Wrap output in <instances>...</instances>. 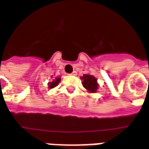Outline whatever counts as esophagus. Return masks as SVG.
I'll return each mask as SVG.
<instances>
[{"instance_id":"1","label":"esophagus","mask_w":149,"mask_h":149,"mask_svg":"<svg viewBox=\"0 0 149 149\" xmlns=\"http://www.w3.org/2000/svg\"><path fill=\"white\" fill-rule=\"evenodd\" d=\"M70 74H71V75H74V76L77 75V71H76V70H74L73 72Z\"/></svg>"}]
</instances>
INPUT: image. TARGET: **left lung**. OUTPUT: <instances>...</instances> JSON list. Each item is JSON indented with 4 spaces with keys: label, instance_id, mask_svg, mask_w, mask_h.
<instances>
[{
    "label": "left lung",
    "instance_id": "1",
    "mask_svg": "<svg viewBox=\"0 0 149 149\" xmlns=\"http://www.w3.org/2000/svg\"><path fill=\"white\" fill-rule=\"evenodd\" d=\"M80 79L82 80V84L83 87L85 88L88 93L94 94L97 92L99 85L97 83V79L94 76L91 75L90 74H83V76H81Z\"/></svg>",
    "mask_w": 149,
    "mask_h": 149
}]
</instances>
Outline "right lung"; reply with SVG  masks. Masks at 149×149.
<instances>
[{
	"mask_svg": "<svg viewBox=\"0 0 149 149\" xmlns=\"http://www.w3.org/2000/svg\"><path fill=\"white\" fill-rule=\"evenodd\" d=\"M52 79H53V77L52 76ZM60 77H55V79H53L52 80V82H49L47 83V86H48V89H52V88L55 87L58 85V83L60 82Z\"/></svg>",
	"mask_w": 149,
	"mask_h": 149,
	"instance_id": "right-lung-1",
	"label": "right lung"
}]
</instances>
